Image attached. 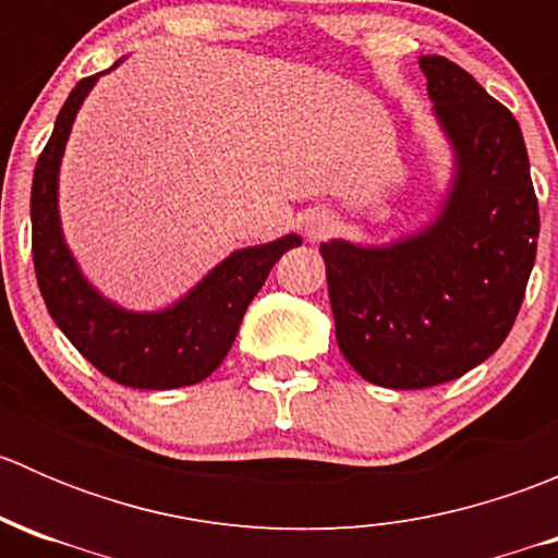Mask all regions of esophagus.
<instances>
[{"mask_svg":"<svg viewBox=\"0 0 558 558\" xmlns=\"http://www.w3.org/2000/svg\"><path fill=\"white\" fill-rule=\"evenodd\" d=\"M302 229H305V238L311 243H320V240H326L337 229V218L329 210H324V207H315L305 216Z\"/></svg>","mask_w":558,"mask_h":558,"instance_id":"obj_1","label":"esophagus"}]
</instances>
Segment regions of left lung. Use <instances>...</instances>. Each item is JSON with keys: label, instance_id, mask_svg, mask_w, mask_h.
I'll list each match as a JSON object with an SVG mask.
<instances>
[{"label": "left lung", "instance_id": "1", "mask_svg": "<svg viewBox=\"0 0 558 558\" xmlns=\"http://www.w3.org/2000/svg\"><path fill=\"white\" fill-rule=\"evenodd\" d=\"M418 64L453 150L440 210L388 245L320 243L337 345L386 388L448 384L486 362L513 329L539 234L513 112L446 56Z\"/></svg>", "mask_w": 558, "mask_h": 558}]
</instances>
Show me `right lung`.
Returning a JSON list of instances; mask_svg holds the SVG:
<instances>
[{"mask_svg":"<svg viewBox=\"0 0 558 558\" xmlns=\"http://www.w3.org/2000/svg\"><path fill=\"white\" fill-rule=\"evenodd\" d=\"M110 70L83 77L72 88L37 159L32 180V256L39 294L66 340L116 384L154 391L194 386L227 359L240 320L269 269L286 251L302 245V238L286 234L272 243L229 253L165 311H126L99 294L81 272L61 232L59 170L77 110L94 83Z\"/></svg>","mask_w":558,"mask_h":558,"instance_id":"right-lung-1","label":"right lung"}]
</instances>
